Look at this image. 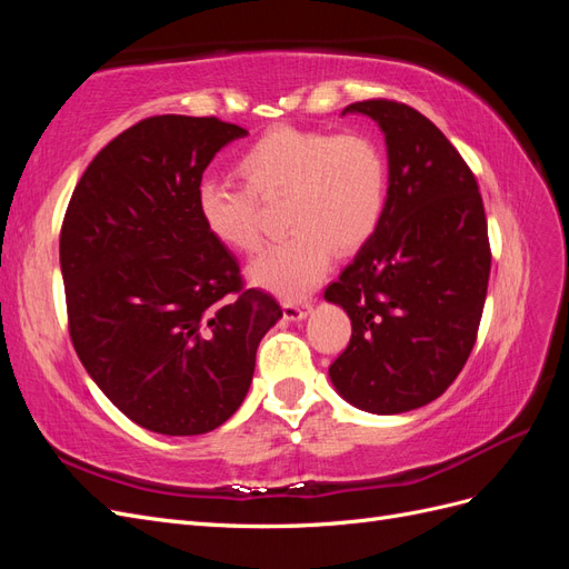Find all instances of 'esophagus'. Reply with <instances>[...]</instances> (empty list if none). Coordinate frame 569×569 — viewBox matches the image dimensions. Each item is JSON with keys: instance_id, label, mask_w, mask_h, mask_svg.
Instances as JSON below:
<instances>
[{"instance_id": "34e87169", "label": "esophagus", "mask_w": 569, "mask_h": 569, "mask_svg": "<svg viewBox=\"0 0 569 569\" xmlns=\"http://www.w3.org/2000/svg\"><path fill=\"white\" fill-rule=\"evenodd\" d=\"M282 311H284L287 320H301V318L311 313V303H308V301H287L282 306Z\"/></svg>"}]
</instances>
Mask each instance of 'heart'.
<instances>
[{
	"label": "heart",
	"mask_w": 569,
	"mask_h": 569,
	"mask_svg": "<svg viewBox=\"0 0 569 569\" xmlns=\"http://www.w3.org/2000/svg\"><path fill=\"white\" fill-rule=\"evenodd\" d=\"M244 187L203 180L197 209L216 242L253 253L263 242L261 203L284 201L291 230L251 266V278L280 297L313 289L335 249L347 256L370 242L387 199L385 153L366 132L274 128L237 159Z\"/></svg>",
	"instance_id": "heart-1"
}]
</instances>
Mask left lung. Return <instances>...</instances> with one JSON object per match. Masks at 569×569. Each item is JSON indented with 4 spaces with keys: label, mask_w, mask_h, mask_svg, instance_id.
<instances>
[{
    "label": "left lung",
    "mask_w": 569,
    "mask_h": 569,
    "mask_svg": "<svg viewBox=\"0 0 569 569\" xmlns=\"http://www.w3.org/2000/svg\"><path fill=\"white\" fill-rule=\"evenodd\" d=\"M349 111L382 128L389 189L370 242L325 289L351 318L330 380L356 408L391 416L439 399L468 363L491 247L475 173L432 120L393 99Z\"/></svg>",
    "instance_id": "left-lung-1"
}]
</instances>
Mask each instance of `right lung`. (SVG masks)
<instances>
[{
    "label": "right lung",
    "mask_w": 569,
    "mask_h": 569,
    "mask_svg": "<svg viewBox=\"0 0 569 569\" xmlns=\"http://www.w3.org/2000/svg\"><path fill=\"white\" fill-rule=\"evenodd\" d=\"M247 130L151 116L101 149L73 189L59 258L68 332L109 401L151 432L206 435L242 406L258 341L282 308L247 289L203 228L197 189Z\"/></svg>",
    "instance_id": "1"
}]
</instances>
